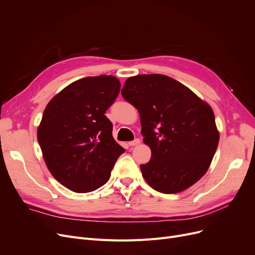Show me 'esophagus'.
<instances>
[{"mask_svg":"<svg viewBox=\"0 0 255 255\" xmlns=\"http://www.w3.org/2000/svg\"><path fill=\"white\" fill-rule=\"evenodd\" d=\"M139 143H140V139H139V138H135L134 140H132V141L129 142V145L134 146V145H137V144H139Z\"/></svg>","mask_w":255,"mask_h":255,"instance_id":"obj_1","label":"esophagus"}]
</instances>
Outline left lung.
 <instances>
[{
  "instance_id": "1",
  "label": "left lung",
  "mask_w": 255,
  "mask_h": 255,
  "mask_svg": "<svg viewBox=\"0 0 255 255\" xmlns=\"http://www.w3.org/2000/svg\"><path fill=\"white\" fill-rule=\"evenodd\" d=\"M123 98L138 111L151 160L140 165L153 189L178 193L207 172L219 142L211 106L178 80L162 74L129 77Z\"/></svg>"
}]
</instances>
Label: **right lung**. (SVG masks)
<instances>
[{"label": "right lung", "mask_w": 255, "mask_h": 255, "mask_svg": "<svg viewBox=\"0 0 255 255\" xmlns=\"http://www.w3.org/2000/svg\"><path fill=\"white\" fill-rule=\"evenodd\" d=\"M120 88L112 75L80 78L45 107L38 142L52 177L71 191L87 193L103 186L125 152L114 139L113 124L105 116Z\"/></svg>", "instance_id": "right-lung-1"}]
</instances>
